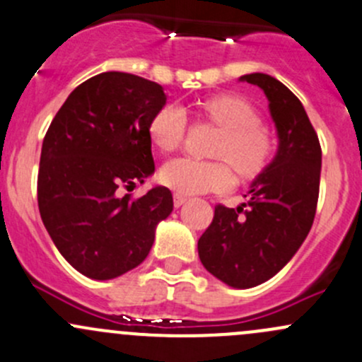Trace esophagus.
<instances>
[{
  "instance_id": "1",
  "label": "esophagus",
  "mask_w": 362,
  "mask_h": 362,
  "mask_svg": "<svg viewBox=\"0 0 362 362\" xmlns=\"http://www.w3.org/2000/svg\"><path fill=\"white\" fill-rule=\"evenodd\" d=\"M185 202H187V196H184V194H178V192H175L173 194V204L177 208H180L182 204H184Z\"/></svg>"
}]
</instances>
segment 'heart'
Masks as SVG:
<instances>
[{"label": "heart", "instance_id": "b5f03b06", "mask_svg": "<svg viewBox=\"0 0 362 362\" xmlns=\"http://www.w3.org/2000/svg\"><path fill=\"white\" fill-rule=\"evenodd\" d=\"M198 117L218 129L210 148L211 158L218 160H168L159 170L160 184L184 196L224 192L233 185L230 165L242 178H255L266 170L273 158L275 140L272 131L261 124L257 108L249 100L238 94L210 96L199 101ZM185 131L187 117L175 105H164L156 110L147 126L148 140L160 152H173L180 147Z\"/></svg>", "mask_w": 362, "mask_h": 362}]
</instances>
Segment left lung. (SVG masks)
Masks as SVG:
<instances>
[{
  "label": "left lung",
  "mask_w": 362,
  "mask_h": 362,
  "mask_svg": "<svg viewBox=\"0 0 362 362\" xmlns=\"http://www.w3.org/2000/svg\"><path fill=\"white\" fill-rule=\"evenodd\" d=\"M268 98L279 148L252 180L247 203L215 206L198 242L203 266L226 286L250 289L275 276L308 236L319 199L322 151L301 101L266 73L240 76Z\"/></svg>",
  "instance_id": "8db88e82"
}]
</instances>
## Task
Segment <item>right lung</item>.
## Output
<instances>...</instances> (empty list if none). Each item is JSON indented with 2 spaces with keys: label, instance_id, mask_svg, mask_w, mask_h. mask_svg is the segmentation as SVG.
<instances>
[{
  "label": "right lung",
  "instance_id": "1",
  "mask_svg": "<svg viewBox=\"0 0 362 362\" xmlns=\"http://www.w3.org/2000/svg\"><path fill=\"white\" fill-rule=\"evenodd\" d=\"M164 105L159 83L105 71L69 94L43 138L40 215L61 255L89 279L112 280L136 268L173 211L163 185L138 199L120 194L154 173L147 126Z\"/></svg>",
  "mask_w": 362,
  "mask_h": 362
}]
</instances>
